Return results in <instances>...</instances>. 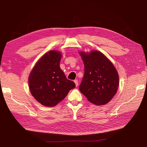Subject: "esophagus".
I'll list each match as a JSON object with an SVG mask.
<instances>
[{
	"label": "esophagus",
	"instance_id": "1",
	"mask_svg": "<svg viewBox=\"0 0 147 147\" xmlns=\"http://www.w3.org/2000/svg\"><path fill=\"white\" fill-rule=\"evenodd\" d=\"M74 82L75 83V84H76V86L77 87H78V86L79 85V83H78V80H74Z\"/></svg>",
	"mask_w": 147,
	"mask_h": 147
}]
</instances>
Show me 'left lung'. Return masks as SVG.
<instances>
[{
	"instance_id": "1",
	"label": "left lung",
	"mask_w": 147,
	"mask_h": 147,
	"mask_svg": "<svg viewBox=\"0 0 147 147\" xmlns=\"http://www.w3.org/2000/svg\"><path fill=\"white\" fill-rule=\"evenodd\" d=\"M84 65L79 89L91 103L103 105L110 102L119 85V74L111 62L98 51L80 52Z\"/></svg>"
}]
</instances>
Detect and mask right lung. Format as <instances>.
Listing matches in <instances>:
<instances>
[{
  "label": "right lung",
  "instance_id": "obj_1",
  "mask_svg": "<svg viewBox=\"0 0 147 147\" xmlns=\"http://www.w3.org/2000/svg\"><path fill=\"white\" fill-rule=\"evenodd\" d=\"M61 57L59 51H49L37 62L30 74L31 94L43 105H56L76 86L73 81L66 78L59 67Z\"/></svg>",
  "mask_w": 147,
  "mask_h": 147
}]
</instances>
